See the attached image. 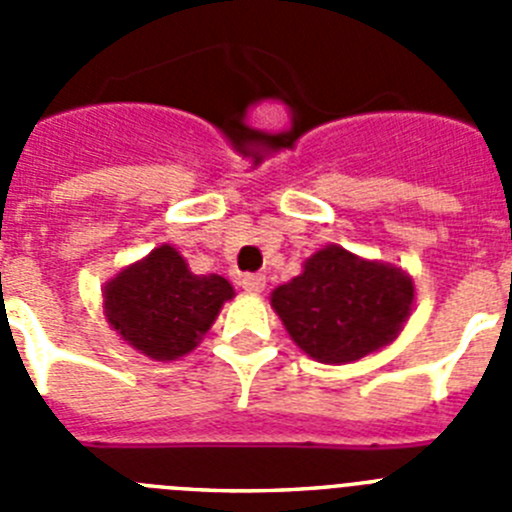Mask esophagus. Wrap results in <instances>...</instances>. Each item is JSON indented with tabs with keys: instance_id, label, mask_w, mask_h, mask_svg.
I'll use <instances>...</instances> for the list:
<instances>
[{
	"instance_id": "34e87169",
	"label": "esophagus",
	"mask_w": 512,
	"mask_h": 512,
	"mask_svg": "<svg viewBox=\"0 0 512 512\" xmlns=\"http://www.w3.org/2000/svg\"><path fill=\"white\" fill-rule=\"evenodd\" d=\"M241 284L246 292H251V295H259V292H264V287H266V277L264 274H246V277L241 279Z\"/></svg>"
}]
</instances>
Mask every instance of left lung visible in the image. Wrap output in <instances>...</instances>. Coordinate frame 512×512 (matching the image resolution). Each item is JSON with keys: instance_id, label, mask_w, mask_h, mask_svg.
<instances>
[{"instance_id": "1", "label": "left lung", "mask_w": 512, "mask_h": 512, "mask_svg": "<svg viewBox=\"0 0 512 512\" xmlns=\"http://www.w3.org/2000/svg\"><path fill=\"white\" fill-rule=\"evenodd\" d=\"M415 284L387 261L361 259L328 243L302 274L271 292L289 338L320 364H351L390 346L408 323Z\"/></svg>"}]
</instances>
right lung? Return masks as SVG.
I'll use <instances>...</instances> for the list:
<instances>
[{"label": "right lung", "instance_id": "right-lung-1", "mask_svg": "<svg viewBox=\"0 0 512 512\" xmlns=\"http://www.w3.org/2000/svg\"><path fill=\"white\" fill-rule=\"evenodd\" d=\"M235 297L220 274H194L174 246L153 248L104 282V318L122 341L156 361L192 354L220 307Z\"/></svg>", "mask_w": 512, "mask_h": 512}]
</instances>
